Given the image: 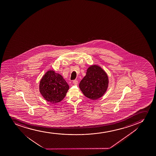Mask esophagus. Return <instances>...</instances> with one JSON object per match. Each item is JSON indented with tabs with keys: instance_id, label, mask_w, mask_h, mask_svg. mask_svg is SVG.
Listing matches in <instances>:
<instances>
[{
	"instance_id": "obj_1",
	"label": "esophagus",
	"mask_w": 156,
	"mask_h": 156,
	"mask_svg": "<svg viewBox=\"0 0 156 156\" xmlns=\"http://www.w3.org/2000/svg\"><path fill=\"white\" fill-rule=\"evenodd\" d=\"M73 84L74 85H77V84H78V81H77V80H74V81H73Z\"/></svg>"
}]
</instances>
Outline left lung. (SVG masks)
<instances>
[{
  "label": "left lung",
  "mask_w": 156,
  "mask_h": 156,
  "mask_svg": "<svg viewBox=\"0 0 156 156\" xmlns=\"http://www.w3.org/2000/svg\"><path fill=\"white\" fill-rule=\"evenodd\" d=\"M109 79L107 74L98 65H92L87 69L86 75L79 87L85 96L91 100L102 97L107 90Z\"/></svg>",
  "instance_id": "8db88e82"
}]
</instances>
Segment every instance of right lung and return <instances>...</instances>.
<instances>
[{
    "label": "right lung",
    "mask_w": 156,
    "mask_h": 156,
    "mask_svg": "<svg viewBox=\"0 0 156 156\" xmlns=\"http://www.w3.org/2000/svg\"><path fill=\"white\" fill-rule=\"evenodd\" d=\"M39 88L45 100L56 104L65 98L69 86L62 75L53 70H49L41 80Z\"/></svg>",
    "instance_id": "right-lung-1"
}]
</instances>
